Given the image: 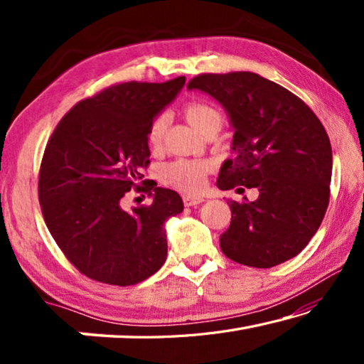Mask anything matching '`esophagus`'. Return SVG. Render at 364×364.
Here are the masks:
<instances>
[{
  "mask_svg": "<svg viewBox=\"0 0 364 364\" xmlns=\"http://www.w3.org/2000/svg\"><path fill=\"white\" fill-rule=\"evenodd\" d=\"M204 202V197L200 196H189V194H184L183 196V204L186 207H194V205H199Z\"/></svg>",
  "mask_w": 364,
  "mask_h": 364,
  "instance_id": "34e87169",
  "label": "esophagus"
}]
</instances>
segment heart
<instances>
[{
  "label": "heart",
  "instance_id": "b5f03b06",
  "mask_svg": "<svg viewBox=\"0 0 364 364\" xmlns=\"http://www.w3.org/2000/svg\"><path fill=\"white\" fill-rule=\"evenodd\" d=\"M186 117L191 125L197 132L207 127L212 122H220V114L213 107L207 104H189L186 107ZM165 128H167V115L160 114L151 123L147 130V141L151 146H157L164 136ZM207 164L200 160H189V159H178L173 162L162 165L160 168V181L167 184L170 188L184 191V193H197L202 188L207 173Z\"/></svg>",
  "mask_w": 364,
  "mask_h": 364
}]
</instances>
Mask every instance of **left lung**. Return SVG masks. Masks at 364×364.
<instances>
[{"mask_svg": "<svg viewBox=\"0 0 364 364\" xmlns=\"http://www.w3.org/2000/svg\"><path fill=\"white\" fill-rule=\"evenodd\" d=\"M188 90L213 97L230 119L234 157L221 165L217 186L258 191L254 202L228 200L223 254L254 268L300 254L329 204L332 149L321 122L291 91L254 72L204 73Z\"/></svg>", "mask_w": 364, "mask_h": 364, "instance_id": "obj_1", "label": "left lung"}]
</instances>
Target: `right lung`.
I'll return each instance as SVG.
<instances>
[{
  "label": "right lung",
  "mask_w": 364,
  "mask_h": 364,
  "mask_svg": "<svg viewBox=\"0 0 364 364\" xmlns=\"http://www.w3.org/2000/svg\"><path fill=\"white\" fill-rule=\"evenodd\" d=\"M184 82L110 86L78 102L48 141L38 183L43 217L64 255L91 279L132 286L167 260L165 221L183 212L180 194L154 186L146 189L151 204L130 212L122 199L149 165L151 123Z\"/></svg>",
  "instance_id": "add662e5"
}]
</instances>
